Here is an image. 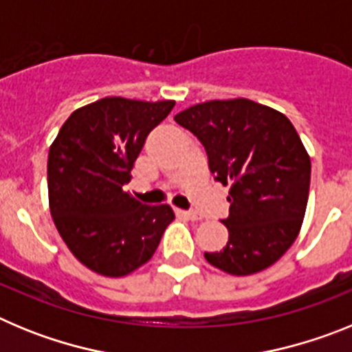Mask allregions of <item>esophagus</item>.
<instances>
[{"instance_id":"34e87169","label":"esophagus","mask_w":352,"mask_h":352,"mask_svg":"<svg viewBox=\"0 0 352 352\" xmlns=\"http://www.w3.org/2000/svg\"><path fill=\"white\" fill-rule=\"evenodd\" d=\"M178 213L179 214H183V217H186V219H190V220H201L203 219V217H201V214L197 213V211H185V210H178Z\"/></svg>"}]
</instances>
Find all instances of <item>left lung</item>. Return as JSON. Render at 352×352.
<instances>
[{"label":"left lung","instance_id":"left-lung-1","mask_svg":"<svg viewBox=\"0 0 352 352\" xmlns=\"http://www.w3.org/2000/svg\"><path fill=\"white\" fill-rule=\"evenodd\" d=\"M174 121L204 146L214 179L231 185L229 241L206 261L236 276L270 268L294 243L309 201L310 157L296 129L248 98L192 105Z\"/></svg>","mask_w":352,"mask_h":352}]
</instances>
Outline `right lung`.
Wrapping results in <instances>:
<instances>
[{
  "label": "right lung",
  "mask_w": 352,
  "mask_h": 352,
  "mask_svg": "<svg viewBox=\"0 0 352 352\" xmlns=\"http://www.w3.org/2000/svg\"><path fill=\"white\" fill-rule=\"evenodd\" d=\"M174 100L105 96L68 116L47 160L49 208L56 229L86 268L125 276L153 257L169 204L148 206L123 190L149 132Z\"/></svg>",
  "instance_id": "obj_1"
}]
</instances>
